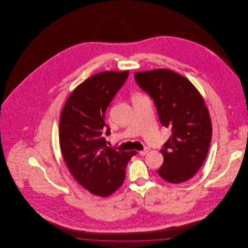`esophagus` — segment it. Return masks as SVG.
<instances>
[{"label": "esophagus", "instance_id": "1", "mask_svg": "<svg viewBox=\"0 0 248 248\" xmlns=\"http://www.w3.org/2000/svg\"><path fill=\"white\" fill-rule=\"evenodd\" d=\"M149 151H150V149H149L148 147H145L143 151H141V152H140V155H142V156H144V155H146V154L149 153Z\"/></svg>", "mask_w": 248, "mask_h": 248}]
</instances>
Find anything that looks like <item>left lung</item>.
Wrapping results in <instances>:
<instances>
[{
    "instance_id": "8db88e82",
    "label": "left lung",
    "mask_w": 248,
    "mask_h": 248,
    "mask_svg": "<svg viewBox=\"0 0 248 248\" xmlns=\"http://www.w3.org/2000/svg\"><path fill=\"white\" fill-rule=\"evenodd\" d=\"M135 80L154 100L163 126L172 131L161 150L165 160L159 176L175 184L189 180L204 162L212 138L202 95L188 79L165 69L136 72Z\"/></svg>"
}]
</instances>
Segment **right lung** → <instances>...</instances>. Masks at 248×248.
<instances>
[{
	"instance_id": "right-lung-1",
	"label": "right lung",
	"mask_w": 248,
	"mask_h": 248,
	"mask_svg": "<svg viewBox=\"0 0 248 248\" xmlns=\"http://www.w3.org/2000/svg\"><path fill=\"white\" fill-rule=\"evenodd\" d=\"M128 71H104L77 86L59 122L61 153L74 178L92 194L106 197L122 186L125 167L137 152L107 146L103 133L107 108L125 83Z\"/></svg>"
}]
</instances>
